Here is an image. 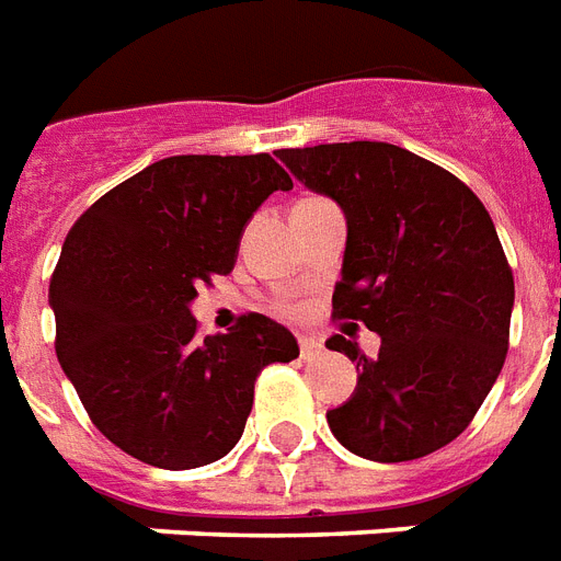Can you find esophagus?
I'll return each instance as SVG.
<instances>
[{
  "mask_svg": "<svg viewBox=\"0 0 561 561\" xmlns=\"http://www.w3.org/2000/svg\"><path fill=\"white\" fill-rule=\"evenodd\" d=\"M299 355L302 360H317L323 355V343H317L314 337H299Z\"/></svg>",
  "mask_w": 561,
  "mask_h": 561,
  "instance_id": "34e87169",
  "label": "esophagus"
}]
</instances>
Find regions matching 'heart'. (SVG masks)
I'll return each mask as SVG.
<instances>
[{
  "label": "heart",
  "mask_w": 561,
  "mask_h": 561,
  "mask_svg": "<svg viewBox=\"0 0 561 561\" xmlns=\"http://www.w3.org/2000/svg\"><path fill=\"white\" fill-rule=\"evenodd\" d=\"M285 308H290V306H285Z\"/></svg>",
  "instance_id": "1"
}]
</instances>
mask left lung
Returning a JSON list of instances; mask_svg holds the SVG:
<instances>
[{
    "mask_svg": "<svg viewBox=\"0 0 561 561\" xmlns=\"http://www.w3.org/2000/svg\"><path fill=\"white\" fill-rule=\"evenodd\" d=\"M346 215L334 320L381 334L378 358L334 334L358 390L329 410L343 448L375 462L434 454L471 425L510 350L515 282L486 206L451 171L387 142L276 151Z\"/></svg>",
    "mask_w": 561,
    "mask_h": 561,
    "instance_id": "1",
    "label": "left lung"
}]
</instances>
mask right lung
I'll use <instances>...</instances> for the list:
<instances>
[{
    "label": "right lung",
    "instance_id": "obj_1",
    "mask_svg": "<svg viewBox=\"0 0 561 561\" xmlns=\"http://www.w3.org/2000/svg\"><path fill=\"white\" fill-rule=\"evenodd\" d=\"M294 188L271 153L169 157L75 220L48 282L55 352L92 425L157 469H197L236 448L267 364L299 355L294 334L241 314L201 337L188 302L227 276L247 220Z\"/></svg>",
    "mask_w": 561,
    "mask_h": 561
}]
</instances>
